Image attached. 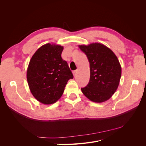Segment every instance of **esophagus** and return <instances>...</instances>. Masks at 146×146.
<instances>
[{"label":"esophagus","mask_w":146,"mask_h":146,"mask_svg":"<svg viewBox=\"0 0 146 146\" xmlns=\"http://www.w3.org/2000/svg\"><path fill=\"white\" fill-rule=\"evenodd\" d=\"M77 72H78V70H74V71L73 72V74H74V77H76V75H77Z\"/></svg>","instance_id":"obj_1"}]
</instances>
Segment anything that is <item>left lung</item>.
Returning a JSON list of instances; mask_svg holds the SVG:
<instances>
[{
    "label": "left lung",
    "instance_id": "1",
    "mask_svg": "<svg viewBox=\"0 0 146 146\" xmlns=\"http://www.w3.org/2000/svg\"><path fill=\"white\" fill-rule=\"evenodd\" d=\"M90 62V79L81 88L86 98L97 103L108 100L116 92L121 77V66L114 52L100 43L80 45Z\"/></svg>",
    "mask_w": 146,
    "mask_h": 146
}]
</instances>
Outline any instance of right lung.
I'll return each mask as SVG.
<instances>
[{
	"label": "right lung",
	"mask_w": 146,
	"mask_h": 146,
	"mask_svg": "<svg viewBox=\"0 0 146 146\" xmlns=\"http://www.w3.org/2000/svg\"><path fill=\"white\" fill-rule=\"evenodd\" d=\"M63 47L48 43L35 53L27 71L30 90L44 104H52L62 96L66 85L73 74L61 58Z\"/></svg>",
	"instance_id": "obj_1"
}]
</instances>
